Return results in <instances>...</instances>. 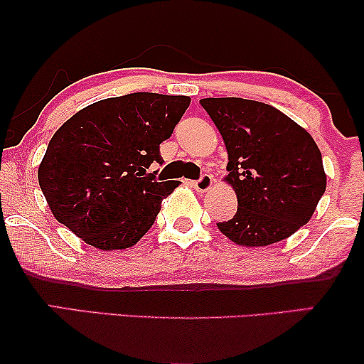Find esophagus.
<instances>
[{"mask_svg":"<svg viewBox=\"0 0 364 364\" xmlns=\"http://www.w3.org/2000/svg\"><path fill=\"white\" fill-rule=\"evenodd\" d=\"M212 183H213L212 176H208V173H202L200 178L193 182V187H196L197 192H207L208 188L212 187Z\"/></svg>","mask_w":364,"mask_h":364,"instance_id":"esophagus-1","label":"esophagus"}]
</instances>
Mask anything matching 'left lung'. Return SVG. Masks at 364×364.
Instances as JSON below:
<instances>
[{
  "label": "left lung",
  "mask_w": 364,
  "mask_h": 364,
  "mask_svg": "<svg viewBox=\"0 0 364 364\" xmlns=\"http://www.w3.org/2000/svg\"><path fill=\"white\" fill-rule=\"evenodd\" d=\"M225 142L228 176L238 208L218 222L243 247L285 240L310 220L326 191L316 142L301 126L268 104L242 97L200 99Z\"/></svg>",
  "instance_id": "left-lung-1"
}]
</instances>
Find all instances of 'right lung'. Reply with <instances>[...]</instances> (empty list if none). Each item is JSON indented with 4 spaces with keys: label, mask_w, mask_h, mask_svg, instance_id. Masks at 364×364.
Here are the masks:
<instances>
[{
    "label": "right lung",
    "mask_w": 364,
    "mask_h": 364,
    "mask_svg": "<svg viewBox=\"0 0 364 364\" xmlns=\"http://www.w3.org/2000/svg\"><path fill=\"white\" fill-rule=\"evenodd\" d=\"M191 97L134 92L81 109L58 129L38 168L53 215L89 245L129 248L152 227L177 181L159 182V146Z\"/></svg>",
    "instance_id": "1"
}]
</instances>
